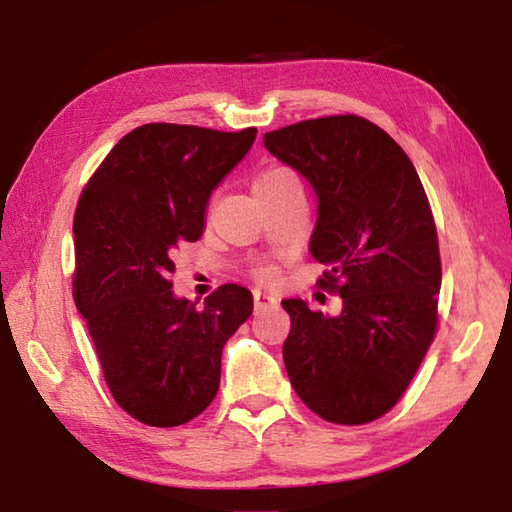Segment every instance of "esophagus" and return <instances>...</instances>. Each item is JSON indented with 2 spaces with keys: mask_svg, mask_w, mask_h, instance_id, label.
Returning a JSON list of instances; mask_svg holds the SVG:
<instances>
[{
  "mask_svg": "<svg viewBox=\"0 0 512 512\" xmlns=\"http://www.w3.org/2000/svg\"><path fill=\"white\" fill-rule=\"evenodd\" d=\"M253 298H255V309H268V307H275L277 305V298L273 293H266V291H253Z\"/></svg>",
  "mask_w": 512,
  "mask_h": 512,
  "instance_id": "esophagus-1",
  "label": "esophagus"
}]
</instances>
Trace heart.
Masks as SVG:
<instances>
[{
	"label": "heart",
	"instance_id": "heart-1",
	"mask_svg": "<svg viewBox=\"0 0 512 512\" xmlns=\"http://www.w3.org/2000/svg\"><path fill=\"white\" fill-rule=\"evenodd\" d=\"M289 183H296V178H293L287 169H266L264 173H259V176H257L253 189L257 194V192H264V189H273V187L289 185ZM259 275L273 277V271H271V268H262Z\"/></svg>",
	"mask_w": 512,
	"mask_h": 512
}]
</instances>
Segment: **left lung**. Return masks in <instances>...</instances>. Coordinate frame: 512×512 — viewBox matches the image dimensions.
Instances as JSON below:
<instances>
[{
	"instance_id": "obj_1",
	"label": "left lung",
	"mask_w": 512,
	"mask_h": 512,
	"mask_svg": "<svg viewBox=\"0 0 512 512\" xmlns=\"http://www.w3.org/2000/svg\"><path fill=\"white\" fill-rule=\"evenodd\" d=\"M264 146L314 189L309 253L327 266L318 287L343 302L329 316L282 300L291 386L327 422L377 420L411 384L438 325L443 271L418 171L391 135L357 115L284 126Z\"/></svg>"
}]
</instances>
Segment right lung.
<instances>
[{"mask_svg": "<svg viewBox=\"0 0 512 512\" xmlns=\"http://www.w3.org/2000/svg\"><path fill=\"white\" fill-rule=\"evenodd\" d=\"M255 135L144 124L112 146L76 207V309L115 402L151 427H178L210 406L223 345L253 314L239 284L203 307L178 298L171 257L201 239L212 192Z\"/></svg>", "mask_w": 512, "mask_h": 512, "instance_id": "right-lung-1", "label": "right lung"}]
</instances>
